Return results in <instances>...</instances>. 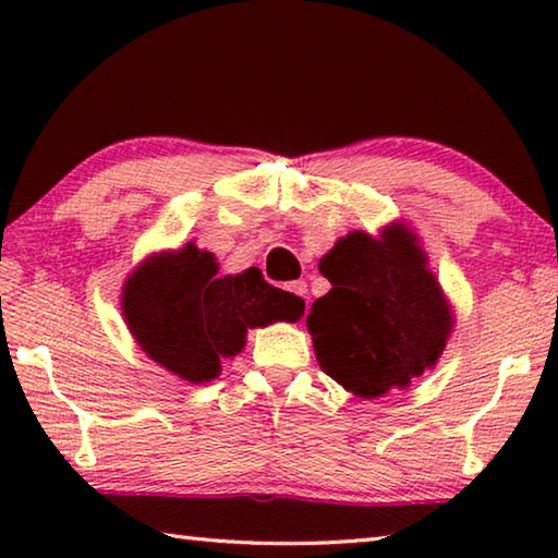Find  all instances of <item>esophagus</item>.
Returning <instances> with one entry per match:
<instances>
[{"instance_id": "34e87169", "label": "esophagus", "mask_w": 558, "mask_h": 558, "mask_svg": "<svg viewBox=\"0 0 558 558\" xmlns=\"http://www.w3.org/2000/svg\"><path fill=\"white\" fill-rule=\"evenodd\" d=\"M286 290H288V292H292V295H295V298H300L302 302H305V307H307V282H305V280L288 282Z\"/></svg>"}]
</instances>
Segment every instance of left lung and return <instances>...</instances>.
I'll use <instances>...</instances> for the list:
<instances>
[{
    "mask_svg": "<svg viewBox=\"0 0 558 558\" xmlns=\"http://www.w3.org/2000/svg\"><path fill=\"white\" fill-rule=\"evenodd\" d=\"M332 290L313 302L307 329L323 372L364 399L403 389L436 364L452 317L413 233L354 231L319 260Z\"/></svg>",
    "mask_w": 558,
    "mask_h": 558,
    "instance_id": "1",
    "label": "left lung"
}]
</instances>
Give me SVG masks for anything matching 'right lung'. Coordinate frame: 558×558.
Segmentation results:
<instances>
[{
  "label": "right lung",
  "instance_id": "obj_1",
  "mask_svg": "<svg viewBox=\"0 0 558 558\" xmlns=\"http://www.w3.org/2000/svg\"><path fill=\"white\" fill-rule=\"evenodd\" d=\"M211 253L186 243L143 263L125 282L122 315L137 344L192 384L211 381L221 356L239 354L248 327L298 323L305 302L263 280L258 268L216 276Z\"/></svg>",
  "mask_w": 558,
  "mask_h": 558
}]
</instances>
